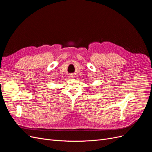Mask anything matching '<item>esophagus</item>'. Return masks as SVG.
<instances>
[{"mask_svg":"<svg viewBox=\"0 0 152 152\" xmlns=\"http://www.w3.org/2000/svg\"><path fill=\"white\" fill-rule=\"evenodd\" d=\"M71 77H73V76H71Z\"/></svg>","mask_w":152,"mask_h":152,"instance_id":"1","label":"esophagus"}]
</instances>
